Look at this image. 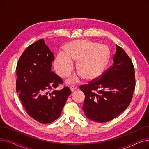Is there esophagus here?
Segmentation results:
<instances>
[{
	"label": "esophagus",
	"instance_id": "obj_1",
	"mask_svg": "<svg viewBox=\"0 0 149 149\" xmlns=\"http://www.w3.org/2000/svg\"><path fill=\"white\" fill-rule=\"evenodd\" d=\"M70 90H71L72 92H74L77 88V86H75L74 85H71L70 86Z\"/></svg>",
	"mask_w": 149,
	"mask_h": 149
}]
</instances>
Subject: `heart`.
Masks as SVG:
<instances>
[{"label": "heart", "mask_w": 149, "mask_h": 149, "mask_svg": "<svg viewBox=\"0 0 149 149\" xmlns=\"http://www.w3.org/2000/svg\"><path fill=\"white\" fill-rule=\"evenodd\" d=\"M109 58V49L106 46H97V43L88 40H78L65 46L63 54H58L54 66L57 73L65 78L72 69V61L77 60V71L85 80H92L102 74ZM78 77H74L69 81L72 82Z\"/></svg>", "instance_id": "heart-1"}]
</instances>
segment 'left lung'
Returning <instances> with one entry per match:
<instances>
[{
  "label": "left lung",
  "mask_w": 149,
  "mask_h": 149,
  "mask_svg": "<svg viewBox=\"0 0 149 149\" xmlns=\"http://www.w3.org/2000/svg\"><path fill=\"white\" fill-rule=\"evenodd\" d=\"M113 65L99 78L80 89L85 95L82 107L88 118L106 123L115 118L130 104L135 88V69L127 53L116 45Z\"/></svg>",
  "instance_id": "8db88e82"
}]
</instances>
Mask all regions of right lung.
I'll list each match as a JSON object with an SVG mask.
<instances>
[{
  "mask_svg": "<svg viewBox=\"0 0 149 149\" xmlns=\"http://www.w3.org/2000/svg\"><path fill=\"white\" fill-rule=\"evenodd\" d=\"M52 52L43 39L31 44L19 59L16 67V91L26 113L36 121L51 123L59 118L68 97L69 87L56 89L63 81L51 71Z\"/></svg>",
  "mask_w": 149,
  "mask_h": 149,
  "instance_id": "1",
  "label": "right lung"
}]
</instances>
